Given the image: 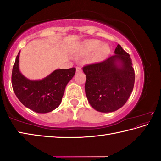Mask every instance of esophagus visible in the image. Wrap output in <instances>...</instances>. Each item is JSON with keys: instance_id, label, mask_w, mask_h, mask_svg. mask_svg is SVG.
Returning a JSON list of instances; mask_svg holds the SVG:
<instances>
[{"instance_id": "esophagus-1", "label": "esophagus", "mask_w": 161, "mask_h": 161, "mask_svg": "<svg viewBox=\"0 0 161 161\" xmlns=\"http://www.w3.org/2000/svg\"><path fill=\"white\" fill-rule=\"evenodd\" d=\"M76 71H77V72H81V67L80 66H77V67H76Z\"/></svg>"}]
</instances>
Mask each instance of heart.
I'll return each instance as SVG.
<instances>
[{"label":"heart","mask_w":161,"mask_h":161,"mask_svg":"<svg viewBox=\"0 0 161 161\" xmlns=\"http://www.w3.org/2000/svg\"><path fill=\"white\" fill-rule=\"evenodd\" d=\"M101 42L99 40H87V41L84 42L83 44V49L87 53H91V52H94L97 50V53L96 54L97 59H102L107 55V54L109 53V48L107 45H102L100 47Z\"/></svg>","instance_id":"heart-1"}]
</instances>
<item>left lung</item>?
<instances>
[{"mask_svg": "<svg viewBox=\"0 0 161 161\" xmlns=\"http://www.w3.org/2000/svg\"><path fill=\"white\" fill-rule=\"evenodd\" d=\"M114 53L102 62L83 67L87 99L94 109L103 113L123 107L134 86L135 72L130 55L120 45Z\"/></svg>", "mask_w": 161, "mask_h": 161, "instance_id": "left-lung-1", "label": "left lung"}]
</instances>
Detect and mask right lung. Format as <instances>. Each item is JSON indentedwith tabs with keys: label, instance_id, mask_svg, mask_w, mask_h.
Masks as SVG:
<instances>
[{
	"label": "right lung",
	"instance_id": "right-lung-1",
	"mask_svg": "<svg viewBox=\"0 0 161 161\" xmlns=\"http://www.w3.org/2000/svg\"><path fill=\"white\" fill-rule=\"evenodd\" d=\"M19 54L12 71V86L23 104L37 113H48L58 108L62 102L67 83L74 77L76 68L57 69L42 80L31 81L19 70Z\"/></svg>",
	"mask_w": 161,
	"mask_h": 161
}]
</instances>
